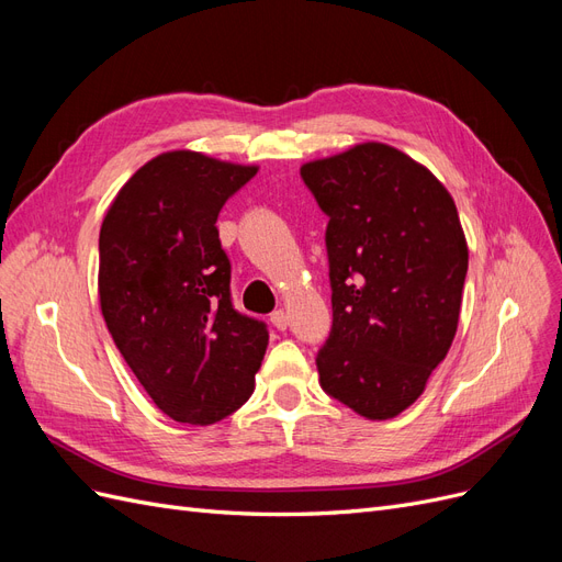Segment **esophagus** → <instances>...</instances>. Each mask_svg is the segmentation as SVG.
<instances>
[{"instance_id":"esophagus-1","label":"esophagus","mask_w":562,"mask_h":562,"mask_svg":"<svg viewBox=\"0 0 562 562\" xmlns=\"http://www.w3.org/2000/svg\"><path fill=\"white\" fill-rule=\"evenodd\" d=\"M269 321L274 323V328H279V330H285V328H288V312H285V310H277L274 314L269 316Z\"/></svg>"}]
</instances>
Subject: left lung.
Instances as JSON below:
<instances>
[{"label": "left lung", "instance_id": "left-lung-1", "mask_svg": "<svg viewBox=\"0 0 562 562\" xmlns=\"http://www.w3.org/2000/svg\"><path fill=\"white\" fill-rule=\"evenodd\" d=\"M328 215L333 330L321 386L366 419H391L446 359L469 267L457 206L427 166L384 143L302 164Z\"/></svg>", "mask_w": 562, "mask_h": 562}]
</instances>
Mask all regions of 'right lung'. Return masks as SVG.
<instances>
[{"label":"right lung","instance_id":"right-lung-1","mask_svg":"<svg viewBox=\"0 0 562 562\" xmlns=\"http://www.w3.org/2000/svg\"><path fill=\"white\" fill-rule=\"evenodd\" d=\"M258 166L171 149L116 192L100 227L98 297L116 349L159 411L209 427L241 407L265 323L232 307L217 213Z\"/></svg>","mask_w":562,"mask_h":562}]
</instances>
